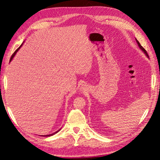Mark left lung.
<instances>
[{"label":"left lung","mask_w":160,"mask_h":160,"mask_svg":"<svg viewBox=\"0 0 160 160\" xmlns=\"http://www.w3.org/2000/svg\"><path fill=\"white\" fill-rule=\"evenodd\" d=\"M136 40H137V43H138V46H139V47H140V48L142 49V50L144 52V53H145V54L148 56V53H147V52H146V51L145 50V49L144 48V47H142V46L141 45H140V43L138 42V41L137 40V39H136Z\"/></svg>","instance_id":"left-lung-1"}]
</instances>
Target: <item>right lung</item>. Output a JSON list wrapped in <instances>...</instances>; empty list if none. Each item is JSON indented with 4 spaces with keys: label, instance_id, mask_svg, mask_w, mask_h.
Masks as SVG:
<instances>
[{
    "label": "right lung",
    "instance_id": "obj_1",
    "mask_svg": "<svg viewBox=\"0 0 160 160\" xmlns=\"http://www.w3.org/2000/svg\"><path fill=\"white\" fill-rule=\"evenodd\" d=\"M22 44H23V43H22ZM22 45H20V47H18V49H16V51H15L14 52V53H13V54H12V56H11V57H10V61H12V58H13V57H14V55H16V52H17L18 51V50H19V49H20V47H22ZM59 131H60V130H58V131H57V132H54V133H52V134H49V135H44V136H43V135H42V136H43V137H50V136H52V135H53V134H56V133H57V132H58ZM42 136H41V137H42Z\"/></svg>",
    "mask_w": 160,
    "mask_h": 160
}]
</instances>
